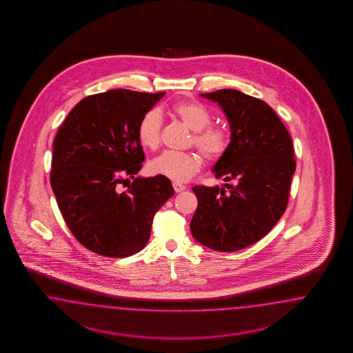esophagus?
<instances>
[{
    "instance_id": "esophagus-1",
    "label": "esophagus",
    "mask_w": 353,
    "mask_h": 353,
    "mask_svg": "<svg viewBox=\"0 0 353 353\" xmlns=\"http://www.w3.org/2000/svg\"><path fill=\"white\" fill-rule=\"evenodd\" d=\"M173 189L176 192H181L186 189V186L182 185V183H179V182H173Z\"/></svg>"
}]
</instances>
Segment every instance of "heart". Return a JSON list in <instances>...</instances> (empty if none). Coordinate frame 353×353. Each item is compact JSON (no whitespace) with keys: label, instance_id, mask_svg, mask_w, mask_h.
Masks as SVG:
<instances>
[{"label":"heart","instance_id":"heart-1","mask_svg":"<svg viewBox=\"0 0 353 353\" xmlns=\"http://www.w3.org/2000/svg\"><path fill=\"white\" fill-rule=\"evenodd\" d=\"M171 112L194 132L192 142L211 161L221 158L229 148L230 137L224 128L208 127L212 117L205 107L196 101H182L171 106ZM161 117L150 110L141 118L137 127L139 143L146 149H157L161 143ZM202 167V158L196 152L164 151L149 163V171L174 182L190 180Z\"/></svg>","mask_w":353,"mask_h":353}]
</instances>
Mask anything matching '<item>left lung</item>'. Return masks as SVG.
<instances>
[{
    "instance_id": "obj_1",
    "label": "left lung",
    "mask_w": 353,
    "mask_h": 353,
    "mask_svg": "<svg viewBox=\"0 0 353 353\" xmlns=\"http://www.w3.org/2000/svg\"><path fill=\"white\" fill-rule=\"evenodd\" d=\"M223 108L230 142L212 168L224 188L194 186L198 207L190 230L201 245L220 252L254 245L288 207L296 163L292 139L274 110L234 89L201 94Z\"/></svg>"
}]
</instances>
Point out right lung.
<instances>
[{"label": "right lung", "instance_id": "obj_1", "mask_svg": "<svg viewBox=\"0 0 353 353\" xmlns=\"http://www.w3.org/2000/svg\"><path fill=\"white\" fill-rule=\"evenodd\" d=\"M114 89L85 97L58 130L50 183L76 239L108 257H128L148 245L154 214L172 195L161 176L136 177L145 161L139 120L164 97ZM132 178L125 192L119 183Z\"/></svg>", "mask_w": 353, "mask_h": 353}]
</instances>
